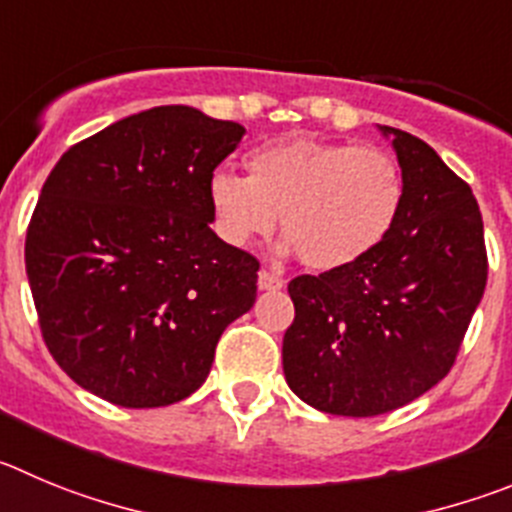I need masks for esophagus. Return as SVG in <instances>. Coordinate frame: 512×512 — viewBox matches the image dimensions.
Wrapping results in <instances>:
<instances>
[{
  "label": "esophagus",
  "mask_w": 512,
  "mask_h": 512,
  "mask_svg": "<svg viewBox=\"0 0 512 512\" xmlns=\"http://www.w3.org/2000/svg\"><path fill=\"white\" fill-rule=\"evenodd\" d=\"M257 285H260V290H280L285 285V280L280 275H275V272L260 270L257 272Z\"/></svg>",
  "instance_id": "34e87169"
}]
</instances>
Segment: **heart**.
<instances>
[{
    "label": "heart",
    "instance_id": "obj_1",
    "mask_svg": "<svg viewBox=\"0 0 512 512\" xmlns=\"http://www.w3.org/2000/svg\"><path fill=\"white\" fill-rule=\"evenodd\" d=\"M240 176H209V207L219 237L245 247L267 237L280 217L288 250L313 270H341L389 237L404 204V174L379 146L295 136L250 151Z\"/></svg>",
    "mask_w": 512,
    "mask_h": 512
}]
</instances>
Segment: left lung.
I'll list each match as a JSON object with an SVG mask.
<instances>
[{
  "instance_id": "1",
  "label": "left lung",
  "mask_w": 512,
  "mask_h": 512,
  "mask_svg": "<svg viewBox=\"0 0 512 512\" xmlns=\"http://www.w3.org/2000/svg\"><path fill=\"white\" fill-rule=\"evenodd\" d=\"M404 174V204L364 260L298 275L283 338L290 389L326 414L376 417L450 374L487 283L472 189L422 138L381 126Z\"/></svg>"
}]
</instances>
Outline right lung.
Segmentation results:
<instances>
[{
  "mask_svg": "<svg viewBox=\"0 0 512 512\" xmlns=\"http://www.w3.org/2000/svg\"><path fill=\"white\" fill-rule=\"evenodd\" d=\"M245 136L159 105L70 146L42 186L25 265L52 358L90 394L166 407L207 381L260 262L212 232L209 176Z\"/></svg>",
  "mask_w": 512,
  "mask_h": 512,
  "instance_id": "add662e5",
  "label": "right lung"
}]
</instances>
